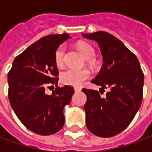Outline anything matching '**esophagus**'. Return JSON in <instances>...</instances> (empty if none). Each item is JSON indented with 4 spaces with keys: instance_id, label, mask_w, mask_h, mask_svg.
<instances>
[{
    "instance_id": "1",
    "label": "esophagus",
    "mask_w": 152,
    "mask_h": 152,
    "mask_svg": "<svg viewBox=\"0 0 152 152\" xmlns=\"http://www.w3.org/2000/svg\"><path fill=\"white\" fill-rule=\"evenodd\" d=\"M81 91V88H79V87H75L74 88V91L75 92H79V91Z\"/></svg>"
}]
</instances>
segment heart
I'll list each match as a JSON object with an SVG mask.
<instances>
[{
	"label": "heart",
	"instance_id": "heart-1",
	"mask_svg": "<svg viewBox=\"0 0 152 152\" xmlns=\"http://www.w3.org/2000/svg\"><path fill=\"white\" fill-rule=\"evenodd\" d=\"M79 49L87 59H92L96 55L94 48L89 44L80 43L79 44ZM65 57H66V46L64 45H61L56 50L55 56H54L56 65L57 67H62L65 63ZM90 77H91V72L88 69L68 68L61 73V80L65 85H71L74 87H80L87 79H90Z\"/></svg>",
	"mask_w": 152,
	"mask_h": 152
}]
</instances>
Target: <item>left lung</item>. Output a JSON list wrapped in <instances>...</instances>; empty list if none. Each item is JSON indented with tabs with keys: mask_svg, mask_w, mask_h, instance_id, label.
Instances as JSON below:
<instances>
[{
	"mask_svg": "<svg viewBox=\"0 0 152 152\" xmlns=\"http://www.w3.org/2000/svg\"><path fill=\"white\" fill-rule=\"evenodd\" d=\"M83 36L96 41L103 58L102 69L91 82L102 90L110 88L105 97L97 91L82 90L87 96L86 126L97 136L112 137L129 125L140 107L144 73L136 56L113 34L98 31Z\"/></svg>",
	"mask_w": 152,
	"mask_h": 152,
	"instance_id": "left-lung-1",
	"label": "left lung"
}]
</instances>
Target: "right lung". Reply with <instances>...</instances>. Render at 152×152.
Masks as SVG:
<instances>
[{"instance_id":"right-lung-1","label":"right lung","mask_w":152,"mask_h":152,"mask_svg":"<svg viewBox=\"0 0 152 152\" xmlns=\"http://www.w3.org/2000/svg\"><path fill=\"white\" fill-rule=\"evenodd\" d=\"M68 38L62 34L39 39L15 58L7 75L11 107L27 129L40 135L53 134L63 127V108L74 93L72 86L57 87L54 59L56 50ZM54 85L55 91L47 95L46 88Z\"/></svg>"}]
</instances>
